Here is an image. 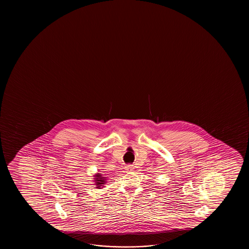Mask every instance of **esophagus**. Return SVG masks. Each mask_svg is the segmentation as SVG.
<instances>
[{
    "label": "esophagus",
    "instance_id": "esophagus-1",
    "mask_svg": "<svg viewBox=\"0 0 249 249\" xmlns=\"http://www.w3.org/2000/svg\"><path fill=\"white\" fill-rule=\"evenodd\" d=\"M126 170L128 171V172H130V171H133V166H131V165H127L126 167Z\"/></svg>",
    "mask_w": 249,
    "mask_h": 249
}]
</instances>
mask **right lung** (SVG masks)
Listing matches in <instances>:
<instances>
[{"instance_id": "1", "label": "right lung", "mask_w": 249, "mask_h": 249, "mask_svg": "<svg viewBox=\"0 0 249 249\" xmlns=\"http://www.w3.org/2000/svg\"><path fill=\"white\" fill-rule=\"evenodd\" d=\"M93 182L94 185L97 189H101L104 187L106 182H107V178L104 177L102 174H95L93 175Z\"/></svg>"}]
</instances>
